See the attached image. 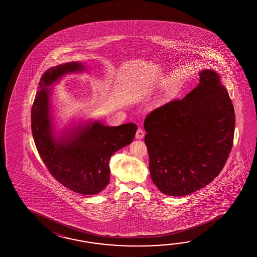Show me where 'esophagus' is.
I'll use <instances>...</instances> for the list:
<instances>
[{
	"instance_id": "34e87169",
	"label": "esophagus",
	"mask_w": 257,
	"mask_h": 257,
	"mask_svg": "<svg viewBox=\"0 0 257 257\" xmlns=\"http://www.w3.org/2000/svg\"><path fill=\"white\" fill-rule=\"evenodd\" d=\"M143 137H144V131H142V128H138L136 132L137 140H142Z\"/></svg>"
}]
</instances>
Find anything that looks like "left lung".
Returning a JSON list of instances; mask_svg holds the SVG:
<instances>
[{
    "mask_svg": "<svg viewBox=\"0 0 257 257\" xmlns=\"http://www.w3.org/2000/svg\"><path fill=\"white\" fill-rule=\"evenodd\" d=\"M198 74L192 92L153 110L144 121L151 177L168 196H187L211 183L233 144L234 108L220 75L213 70Z\"/></svg>",
    "mask_w": 257,
    "mask_h": 257,
    "instance_id": "1",
    "label": "left lung"
}]
</instances>
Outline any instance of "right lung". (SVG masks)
I'll list each match as a JSON object with an SVG mask.
<instances>
[{"instance_id": "1", "label": "right lung", "mask_w": 257, "mask_h": 257, "mask_svg": "<svg viewBox=\"0 0 257 257\" xmlns=\"http://www.w3.org/2000/svg\"><path fill=\"white\" fill-rule=\"evenodd\" d=\"M85 70L82 62L71 61L44 72L32 105L31 127L39 155L55 179L75 193L96 195L109 184L111 156L131 144L137 125L109 126L86 120L55 133L50 86L68 73Z\"/></svg>"}]
</instances>
